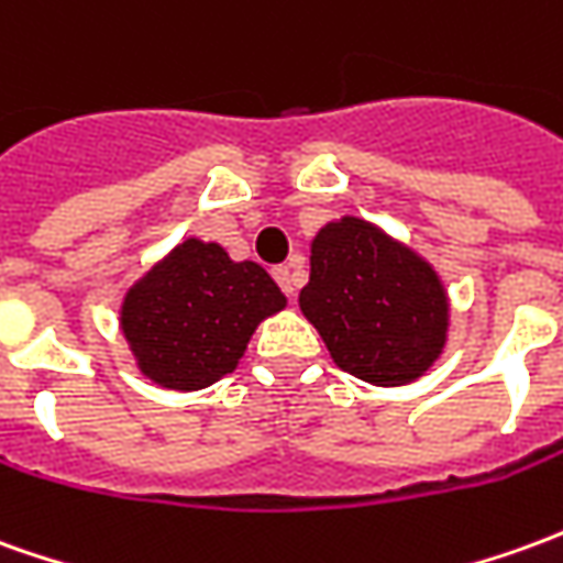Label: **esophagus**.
<instances>
[{
  "label": "esophagus",
  "instance_id": "34e87169",
  "mask_svg": "<svg viewBox=\"0 0 563 563\" xmlns=\"http://www.w3.org/2000/svg\"><path fill=\"white\" fill-rule=\"evenodd\" d=\"M274 280L280 283V289L286 295H289V298H292L295 289H298V280H295V271L289 268V265H277V268H274Z\"/></svg>",
  "mask_w": 563,
  "mask_h": 563
}]
</instances>
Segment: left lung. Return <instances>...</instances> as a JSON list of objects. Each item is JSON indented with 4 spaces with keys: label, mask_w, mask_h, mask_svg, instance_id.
<instances>
[{
    "label": "left lung",
    "mask_w": 563,
    "mask_h": 563,
    "mask_svg": "<svg viewBox=\"0 0 563 563\" xmlns=\"http://www.w3.org/2000/svg\"><path fill=\"white\" fill-rule=\"evenodd\" d=\"M298 305L338 368L377 387L418 380L445 347L448 292L439 274L356 216L317 231Z\"/></svg>",
    "instance_id": "left-lung-1"
}]
</instances>
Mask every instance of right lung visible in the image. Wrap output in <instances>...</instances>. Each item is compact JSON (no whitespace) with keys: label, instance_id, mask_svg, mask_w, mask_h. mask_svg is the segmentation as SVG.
<instances>
[{"label":"right lung","instance_id":"obj_1","mask_svg":"<svg viewBox=\"0 0 563 563\" xmlns=\"http://www.w3.org/2000/svg\"><path fill=\"white\" fill-rule=\"evenodd\" d=\"M283 308L262 265L188 238L124 295L121 332L158 387L203 390L238 368L255 325Z\"/></svg>","mask_w":563,"mask_h":563}]
</instances>
